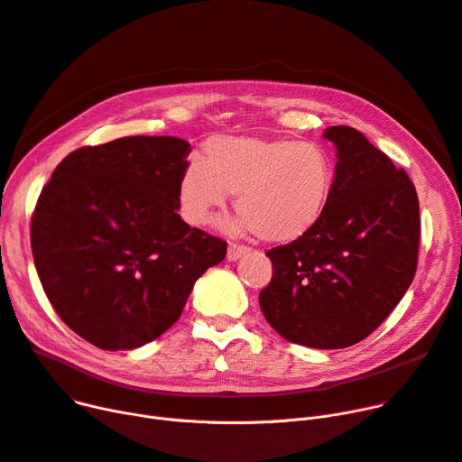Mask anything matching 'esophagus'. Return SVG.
<instances>
[{
    "label": "esophagus",
    "mask_w": 462,
    "mask_h": 462,
    "mask_svg": "<svg viewBox=\"0 0 462 462\" xmlns=\"http://www.w3.org/2000/svg\"><path fill=\"white\" fill-rule=\"evenodd\" d=\"M247 251H249V247H245V245L230 243V245H228V254H226V258H228L230 262H236V260H239Z\"/></svg>",
    "instance_id": "esophagus-1"
}]
</instances>
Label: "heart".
<instances>
[{
  "mask_svg": "<svg viewBox=\"0 0 462 462\" xmlns=\"http://www.w3.org/2000/svg\"><path fill=\"white\" fill-rule=\"evenodd\" d=\"M334 188V163L318 143L215 135L204 160L193 156L178 181V208L193 226L237 193L239 228L269 243H290L323 217Z\"/></svg>",
  "mask_w": 462,
  "mask_h": 462,
  "instance_id": "heart-1",
  "label": "heart"
}]
</instances>
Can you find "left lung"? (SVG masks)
I'll return each instance as SVG.
<instances>
[{"instance_id":"8db88e82","label":"left lung","mask_w":462,"mask_h":462,"mask_svg":"<svg viewBox=\"0 0 462 462\" xmlns=\"http://www.w3.org/2000/svg\"><path fill=\"white\" fill-rule=\"evenodd\" d=\"M336 176L319 223L265 254L267 323L291 344L342 349L370 336L409 290L420 247V202L409 174L349 126L325 130Z\"/></svg>"}]
</instances>
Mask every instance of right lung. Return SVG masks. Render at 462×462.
Listing matches in <instances>:
<instances>
[{"label":"right lung","instance_id":"obj_1","mask_svg":"<svg viewBox=\"0 0 462 462\" xmlns=\"http://www.w3.org/2000/svg\"><path fill=\"white\" fill-rule=\"evenodd\" d=\"M189 143L134 135L57 165L31 217V251L53 310L106 351L156 340L181 316L226 241L178 215Z\"/></svg>","mask_w":462,"mask_h":462}]
</instances>
